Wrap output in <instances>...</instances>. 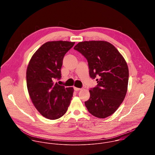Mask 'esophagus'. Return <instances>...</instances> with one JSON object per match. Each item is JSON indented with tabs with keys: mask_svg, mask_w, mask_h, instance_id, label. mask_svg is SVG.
I'll return each instance as SVG.
<instances>
[{
	"mask_svg": "<svg viewBox=\"0 0 155 155\" xmlns=\"http://www.w3.org/2000/svg\"><path fill=\"white\" fill-rule=\"evenodd\" d=\"M74 90H75V91H78L81 90V88H78V87H74Z\"/></svg>",
	"mask_w": 155,
	"mask_h": 155,
	"instance_id": "34e87169",
	"label": "esophagus"
}]
</instances>
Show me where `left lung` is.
<instances>
[{
	"label": "left lung",
	"instance_id": "8db88e82",
	"mask_svg": "<svg viewBox=\"0 0 155 155\" xmlns=\"http://www.w3.org/2000/svg\"><path fill=\"white\" fill-rule=\"evenodd\" d=\"M74 48L86 58L91 78H97V85L90 90V97L84 102L88 112L99 118L110 116L127 93L129 69L125 59L106 41H84Z\"/></svg>",
	"mask_w": 155,
	"mask_h": 155
}]
</instances>
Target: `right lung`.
I'll list each match as a JSON object with an SVG mask.
<instances>
[{
    "label": "right lung",
    "instance_id": "right-lung-1",
    "mask_svg": "<svg viewBox=\"0 0 155 155\" xmlns=\"http://www.w3.org/2000/svg\"><path fill=\"white\" fill-rule=\"evenodd\" d=\"M74 44L62 40L46 42L29 62L26 81L29 96L39 113L48 119L62 117L71 102L74 88L65 87L55 80L61 78L64 56Z\"/></svg>",
    "mask_w": 155,
    "mask_h": 155
}]
</instances>
